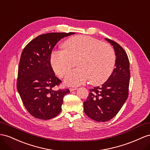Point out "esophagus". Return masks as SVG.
Returning a JSON list of instances; mask_svg holds the SVG:
<instances>
[{"label": "esophagus", "mask_w": 150, "mask_h": 150, "mask_svg": "<svg viewBox=\"0 0 150 150\" xmlns=\"http://www.w3.org/2000/svg\"><path fill=\"white\" fill-rule=\"evenodd\" d=\"M70 89V91H75V90L77 89V88H76V87H73V88H70V89Z\"/></svg>", "instance_id": "34e87169"}]
</instances>
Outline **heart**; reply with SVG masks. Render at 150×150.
<instances>
[{
	"label": "heart",
	"mask_w": 150,
	"mask_h": 150,
	"mask_svg": "<svg viewBox=\"0 0 150 150\" xmlns=\"http://www.w3.org/2000/svg\"><path fill=\"white\" fill-rule=\"evenodd\" d=\"M64 51H54L50 57L54 71L63 77L75 66L79 68L70 71L64 81L71 86H79L89 79L98 86L105 82L115 67V54L108 44L87 35H75L65 41Z\"/></svg>",
	"instance_id": "obj_1"
}]
</instances>
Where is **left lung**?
<instances>
[{
    "mask_svg": "<svg viewBox=\"0 0 150 150\" xmlns=\"http://www.w3.org/2000/svg\"><path fill=\"white\" fill-rule=\"evenodd\" d=\"M113 46L115 68L107 81L101 87L90 89L83 110L88 117L97 122L108 121L116 115L129 95V60L125 50L116 42L106 38Z\"/></svg>",
    "mask_w": 150,
    "mask_h": 150,
    "instance_id": "1",
    "label": "left lung"
}]
</instances>
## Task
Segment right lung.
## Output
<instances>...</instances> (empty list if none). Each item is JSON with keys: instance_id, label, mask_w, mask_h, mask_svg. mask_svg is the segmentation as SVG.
<instances>
[{"instance_id": "obj_1", "label": "right lung", "mask_w": 150, "mask_h": 150, "mask_svg": "<svg viewBox=\"0 0 150 150\" xmlns=\"http://www.w3.org/2000/svg\"><path fill=\"white\" fill-rule=\"evenodd\" d=\"M75 33H49L38 35L23 50L18 66L17 89L30 115L41 120L56 117L68 89L54 90L61 80L50 62L52 50L61 38Z\"/></svg>"}]
</instances>
